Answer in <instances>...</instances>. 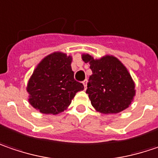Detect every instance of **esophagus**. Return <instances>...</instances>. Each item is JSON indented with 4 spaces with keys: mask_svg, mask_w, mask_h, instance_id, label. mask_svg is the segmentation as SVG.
<instances>
[{
    "mask_svg": "<svg viewBox=\"0 0 158 158\" xmlns=\"http://www.w3.org/2000/svg\"><path fill=\"white\" fill-rule=\"evenodd\" d=\"M83 86H84V90H86V88H87V79H85L84 81L83 82Z\"/></svg>",
    "mask_w": 158,
    "mask_h": 158,
    "instance_id": "obj_1",
    "label": "esophagus"
}]
</instances>
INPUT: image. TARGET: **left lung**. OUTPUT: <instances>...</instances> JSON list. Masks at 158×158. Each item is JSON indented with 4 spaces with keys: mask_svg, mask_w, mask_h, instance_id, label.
Instances as JSON below:
<instances>
[{
    "mask_svg": "<svg viewBox=\"0 0 158 158\" xmlns=\"http://www.w3.org/2000/svg\"><path fill=\"white\" fill-rule=\"evenodd\" d=\"M82 59L92 71L86 93L97 111L116 114L130 106L135 96V84L119 59L109 55L95 59L89 54H83Z\"/></svg>",
    "mask_w": 158,
    "mask_h": 158,
    "instance_id": "obj_1",
    "label": "left lung"
}]
</instances>
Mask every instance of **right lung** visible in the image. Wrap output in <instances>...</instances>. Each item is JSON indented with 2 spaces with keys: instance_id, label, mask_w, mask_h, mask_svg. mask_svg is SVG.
<instances>
[{
  "instance_id": "1",
  "label": "right lung",
  "mask_w": 158,
  "mask_h": 158,
  "mask_svg": "<svg viewBox=\"0 0 158 158\" xmlns=\"http://www.w3.org/2000/svg\"><path fill=\"white\" fill-rule=\"evenodd\" d=\"M72 57L62 52L46 56L35 69L27 87L29 103L43 114H57L70 105L76 92L83 90L71 67Z\"/></svg>"
}]
</instances>
